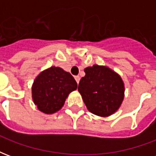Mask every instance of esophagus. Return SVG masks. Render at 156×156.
Here are the masks:
<instances>
[{
	"label": "esophagus",
	"mask_w": 156,
	"mask_h": 156,
	"mask_svg": "<svg viewBox=\"0 0 156 156\" xmlns=\"http://www.w3.org/2000/svg\"><path fill=\"white\" fill-rule=\"evenodd\" d=\"M74 78H75V80H76V82L78 83L79 81H80V77H79V76H75Z\"/></svg>",
	"instance_id": "1"
}]
</instances>
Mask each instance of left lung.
<instances>
[{
    "instance_id": "obj_1",
    "label": "left lung",
    "mask_w": 156,
    "mask_h": 156,
    "mask_svg": "<svg viewBox=\"0 0 156 156\" xmlns=\"http://www.w3.org/2000/svg\"><path fill=\"white\" fill-rule=\"evenodd\" d=\"M78 92L89 112L100 117L115 114L124 98V83L119 73L107 66L94 64L84 69Z\"/></svg>"
}]
</instances>
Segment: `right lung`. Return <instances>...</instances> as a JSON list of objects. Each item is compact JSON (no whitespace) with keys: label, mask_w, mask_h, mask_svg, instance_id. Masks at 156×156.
I'll use <instances>...</instances> for the list:
<instances>
[{"label":"right lung","mask_w":156,"mask_h":156,"mask_svg":"<svg viewBox=\"0 0 156 156\" xmlns=\"http://www.w3.org/2000/svg\"><path fill=\"white\" fill-rule=\"evenodd\" d=\"M78 88L68 72L51 66L39 73L32 86V98L39 111L51 115L64 105L70 93Z\"/></svg>","instance_id":"obj_1"}]
</instances>
